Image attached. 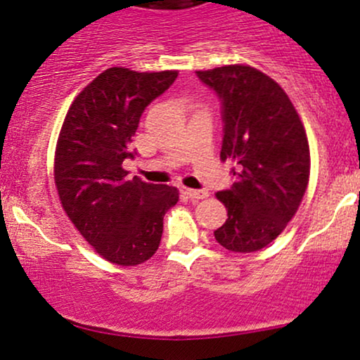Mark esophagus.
Returning <instances> with one entry per match:
<instances>
[{"label":"esophagus","mask_w":360,"mask_h":360,"mask_svg":"<svg viewBox=\"0 0 360 360\" xmlns=\"http://www.w3.org/2000/svg\"><path fill=\"white\" fill-rule=\"evenodd\" d=\"M185 193H187L188 199L192 200H200V199H205V197H209L207 191H193V188H187Z\"/></svg>","instance_id":"1"}]
</instances>
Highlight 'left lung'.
Instances as JSON below:
<instances>
[{"mask_svg": "<svg viewBox=\"0 0 360 360\" xmlns=\"http://www.w3.org/2000/svg\"><path fill=\"white\" fill-rule=\"evenodd\" d=\"M221 100V160L236 181L216 197L228 209L214 231L229 252L252 253L272 243L300 207L309 180L306 131L278 84L243 64L197 71Z\"/></svg>", "mask_w": 360, "mask_h": 360, "instance_id": "left-lung-1", "label": "left lung"}]
</instances>
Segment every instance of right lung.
<instances>
[{"label": "right lung", "instance_id": "obj_1", "mask_svg": "<svg viewBox=\"0 0 360 360\" xmlns=\"http://www.w3.org/2000/svg\"><path fill=\"white\" fill-rule=\"evenodd\" d=\"M176 76L108 68L76 96L60 129L54 180L63 209L96 253L122 267L155 255L165 212L179 202L175 187L129 179L122 168L137 155L141 115Z\"/></svg>", "mask_w": 360, "mask_h": 360}]
</instances>
